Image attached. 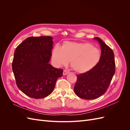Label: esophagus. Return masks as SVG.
I'll use <instances>...</instances> for the list:
<instances>
[{"instance_id":"1","label":"esophagus","mask_w":130,"mask_h":130,"mask_svg":"<svg viewBox=\"0 0 130 130\" xmlns=\"http://www.w3.org/2000/svg\"><path fill=\"white\" fill-rule=\"evenodd\" d=\"M69 72L68 71H67V70H63V75H67Z\"/></svg>"}]
</instances>
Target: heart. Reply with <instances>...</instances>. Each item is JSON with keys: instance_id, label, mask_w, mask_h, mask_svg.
Returning <instances> with one entry per match:
<instances>
[{"instance_id": "heart-1", "label": "heart", "mask_w": 130, "mask_h": 130, "mask_svg": "<svg viewBox=\"0 0 130 130\" xmlns=\"http://www.w3.org/2000/svg\"><path fill=\"white\" fill-rule=\"evenodd\" d=\"M100 49L90 43L66 42L62 48L54 47L52 58L58 66L67 65L70 61L72 68L78 73H85L93 69L100 60Z\"/></svg>"}]
</instances>
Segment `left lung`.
<instances>
[{"label": "left lung", "mask_w": 130, "mask_h": 130, "mask_svg": "<svg viewBox=\"0 0 130 130\" xmlns=\"http://www.w3.org/2000/svg\"><path fill=\"white\" fill-rule=\"evenodd\" d=\"M100 45L101 56L99 63L89 71L77 75L74 93L81 99H95L106 92L115 73L113 50L99 37L94 38Z\"/></svg>", "instance_id": "1"}]
</instances>
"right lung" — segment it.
Returning a JSON list of instances; mask_svg holds the SVG:
<instances>
[{
    "mask_svg": "<svg viewBox=\"0 0 130 130\" xmlns=\"http://www.w3.org/2000/svg\"><path fill=\"white\" fill-rule=\"evenodd\" d=\"M53 38L30 37L15 49L12 64L18 88L25 95L42 99L52 93L63 70L54 67L52 56Z\"/></svg>",
    "mask_w": 130,
    "mask_h": 130,
    "instance_id": "add662e5",
    "label": "right lung"
}]
</instances>
